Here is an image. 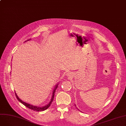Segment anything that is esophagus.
I'll list each match as a JSON object with an SVG mask.
<instances>
[{
  "mask_svg": "<svg viewBox=\"0 0 126 126\" xmlns=\"http://www.w3.org/2000/svg\"><path fill=\"white\" fill-rule=\"evenodd\" d=\"M66 75H67V76H70V75H71V73H70V72H67Z\"/></svg>",
  "mask_w": 126,
  "mask_h": 126,
  "instance_id": "1",
  "label": "esophagus"
}]
</instances>
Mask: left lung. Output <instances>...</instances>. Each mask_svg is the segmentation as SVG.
<instances>
[{
	"instance_id": "left-lung-1",
	"label": "left lung",
	"mask_w": 126,
	"mask_h": 126,
	"mask_svg": "<svg viewBox=\"0 0 126 126\" xmlns=\"http://www.w3.org/2000/svg\"><path fill=\"white\" fill-rule=\"evenodd\" d=\"M75 106H76V105H75ZM78 110H79V109H78Z\"/></svg>"
}]
</instances>
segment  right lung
<instances>
[{"label":"right lung","mask_w":126,"mask_h":126,"mask_svg":"<svg viewBox=\"0 0 126 126\" xmlns=\"http://www.w3.org/2000/svg\"><path fill=\"white\" fill-rule=\"evenodd\" d=\"M30 40V39H29V40H28L27 41H29V40ZM26 41H25V42H26ZM58 84H59V83H58V84H57L56 85V86H55V87L54 90H53V91H52V94L51 98H50V100L49 102L48 103V104H47L46 105H45V106H42V107H39V106H34V105H32L28 104V103H26V102H23V101H22V100H21L20 98H19V97H18V95H17V94L16 93V92H15V95H16V96L17 98L18 99V100L21 103H22L23 105H24L25 106H26V107H28V108H30V109H32V110H34V111H44V110H46V109H47L50 106L51 104V103L52 102L53 100H54L55 92H56V90L57 89V88L58 87Z\"/></svg>","instance_id":"obj_1"}]
</instances>
